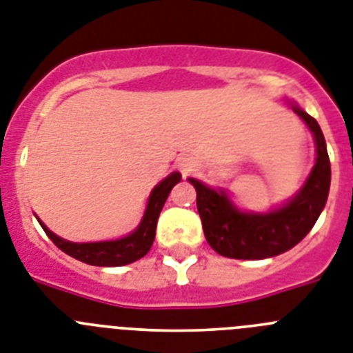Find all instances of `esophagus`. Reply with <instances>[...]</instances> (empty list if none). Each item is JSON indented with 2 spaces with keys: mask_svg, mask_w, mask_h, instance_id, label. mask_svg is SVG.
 Returning <instances> with one entry per match:
<instances>
[{
  "mask_svg": "<svg viewBox=\"0 0 353 353\" xmlns=\"http://www.w3.org/2000/svg\"><path fill=\"white\" fill-rule=\"evenodd\" d=\"M179 165H180V170H182L183 174H188L189 171L192 170V164H191V162H189V161H180Z\"/></svg>",
  "mask_w": 353,
  "mask_h": 353,
  "instance_id": "esophagus-1",
  "label": "esophagus"
}]
</instances>
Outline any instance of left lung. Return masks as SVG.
Listing matches in <instances>:
<instances>
[{"label": "left lung", "mask_w": 353, "mask_h": 353, "mask_svg": "<svg viewBox=\"0 0 353 353\" xmlns=\"http://www.w3.org/2000/svg\"><path fill=\"white\" fill-rule=\"evenodd\" d=\"M291 107L314 135L318 157L303 188L284 207L268 214L243 212L232 203L225 191H216L200 180L189 179L196 189V207L207 243L223 257L257 261L284 254L311 232L327 203L330 161L323 132L305 110L298 105Z\"/></svg>", "instance_id": "8db88e82"}]
</instances>
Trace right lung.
<instances>
[{
  "label": "right lung",
  "instance_id": "obj_1",
  "mask_svg": "<svg viewBox=\"0 0 353 353\" xmlns=\"http://www.w3.org/2000/svg\"><path fill=\"white\" fill-rule=\"evenodd\" d=\"M180 179H182L180 173H171L170 176H165L153 189L139 227L126 237H121V239L99 241V243H71V241L55 236L42 221L39 223L48 234V237L64 254L71 255V257L78 259V261H82L85 264H90V266H125V264L139 261L141 257H144L150 252L153 239H155L159 214H161L165 200L170 196L171 189L180 182Z\"/></svg>",
  "mask_w": 353,
  "mask_h": 353
}]
</instances>
